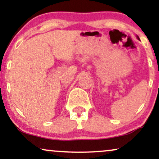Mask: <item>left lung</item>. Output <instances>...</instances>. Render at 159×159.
Wrapping results in <instances>:
<instances>
[{
	"label": "left lung",
	"instance_id": "obj_1",
	"mask_svg": "<svg viewBox=\"0 0 159 159\" xmlns=\"http://www.w3.org/2000/svg\"><path fill=\"white\" fill-rule=\"evenodd\" d=\"M137 38H138V39H139V37H138V36H137Z\"/></svg>",
	"mask_w": 159,
	"mask_h": 159
}]
</instances>
